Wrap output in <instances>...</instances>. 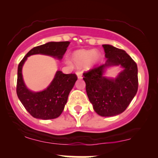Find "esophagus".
<instances>
[{
	"label": "esophagus",
	"mask_w": 158,
	"mask_h": 158,
	"mask_svg": "<svg viewBox=\"0 0 158 158\" xmlns=\"http://www.w3.org/2000/svg\"><path fill=\"white\" fill-rule=\"evenodd\" d=\"M76 74H77L78 79H82V73H81V72L77 71V73H76Z\"/></svg>",
	"instance_id": "34e87169"
}]
</instances>
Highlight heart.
I'll return each instance as SVG.
<instances>
[{"mask_svg":"<svg viewBox=\"0 0 158 158\" xmlns=\"http://www.w3.org/2000/svg\"><path fill=\"white\" fill-rule=\"evenodd\" d=\"M102 55L99 51L90 49L85 50L80 49L73 51L70 54V61L74 65L80 68L83 67L87 70H92L100 62ZM67 64H70V61H66Z\"/></svg>","mask_w":158,"mask_h":158,"instance_id":"1","label":"heart"}]
</instances>
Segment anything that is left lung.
<instances>
[{
    "label": "left lung",
    "instance_id": "left-lung-1",
    "mask_svg": "<svg viewBox=\"0 0 158 158\" xmlns=\"http://www.w3.org/2000/svg\"><path fill=\"white\" fill-rule=\"evenodd\" d=\"M106 62L83 74L86 92L94 110L101 117L123 113L138 89L137 66L126 51L110 44H103ZM119 66L122 72L116 77L105 76L106 70Z\"/></svg>",
    "mask_w": 158,
    "mask_h": 158
}]
</instances>
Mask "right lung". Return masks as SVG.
Here are the masks:
<instances>
[{"mask_svg": "<svg viewBox=\"0 0 158 158\" xmlns=\"http://www.w3.org/2000/svg\"><path fill=\"white\" fill-rule=\"evenodd\" d=\"M70 43V41H50L35 47L27 52L19 63L16 89L18 97L27 111L36 119H56L61 115L77 77L74 73L64 74L61 70H57L48 88L41 91H32L27 88L23 81V64L29 56L37 54L50 56L61 60Z\"/></svg>", "mask_w": 158, "mask_h": 158, "instance_id": "1", "label": "right lung"}]
</instances>
